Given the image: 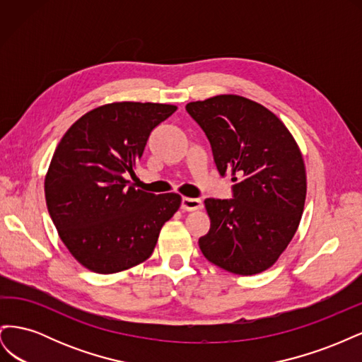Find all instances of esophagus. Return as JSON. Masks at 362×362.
Instances as JSON below:
<instances>
[{
  "label": "esophagus",
  "mask_w": 362,
  "mask_h": 362,
  "mask_svg": "<svg viewBox=\"0 0 362 362\" xmlns=\"http://www.w3.org/2000/svg\"><path fill=\"white\" fill-rule=\"evenodd\" d=\"M181 208L184 211H196V210H201L202 202L201 199H196V198H182Z\"/></svg>",
  "instance_id": "esophagus-1"
}]
</instances>
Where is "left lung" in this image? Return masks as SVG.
I'll return each instance as SVG.
<instances>
[{"mask_svg":"<svg viewBox=\"0 0 362 362\" xmlns=\"http://www.w3.org/2000/svg\"><path fill=\"white\" fill-rule=\"evenodd\" d=\"M210 140L218 173H231L234 199H205L210 231L204 257L250 276L272 267L294 237L306 198L302 152L287 127L264 105L217 95L185 105Z\"/></svg>","mask_w":362,"mask_h":362,"instance_id":"1","label":"left lung"}]
</instances>
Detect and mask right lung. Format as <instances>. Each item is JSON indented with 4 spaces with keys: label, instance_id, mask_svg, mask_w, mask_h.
Listing matches in <instances>:
<instances>
[{
    "label": "right lung",
    "instance_id": "right-lung-1",
    "mask_svg": "<svg viewBox=\"0 0 362 362\" xmlns=\"http://www.w3.org/2000/svg\"><path fill=\"white\" fill-rule=\"evenodd\" d=\"M177 105L112 103L87 112L64 133L45 177L49 216L81 266L110 275L146 261L181 196L128 185L146 141Z\"/></svg>",
    "mask_w": 362,
    "mask_h": 362
}]
</instances>
